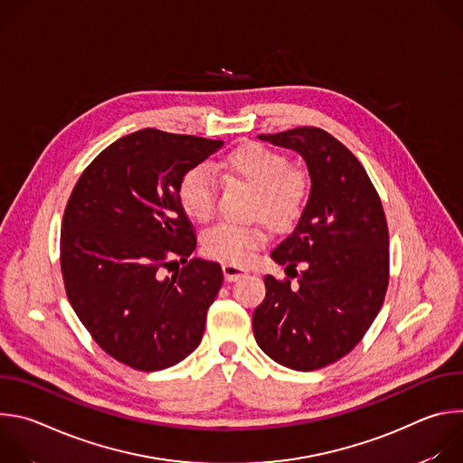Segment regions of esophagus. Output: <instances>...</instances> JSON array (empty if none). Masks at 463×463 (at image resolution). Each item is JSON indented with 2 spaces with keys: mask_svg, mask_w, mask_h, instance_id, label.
Returning a JSON list of instances; mask_svg holds the SVG:
<instances>
[{
  "mask_svg": "<svg viewBox=\"0 0 463 463\" xmlns=\"http://www.w3.org/2000/svg\"><path fill=\"white\" fill-rule=\"evenodd\" d=\"M223 275L229 282H232V280H238L243 275H247V269L238 266V263H223Z\"/></svg>",
  "mask_w": 463,
  "mask_h": 463,
  "instance_id": "obj_1",
  "label": "esophagus"
}]
</instances>
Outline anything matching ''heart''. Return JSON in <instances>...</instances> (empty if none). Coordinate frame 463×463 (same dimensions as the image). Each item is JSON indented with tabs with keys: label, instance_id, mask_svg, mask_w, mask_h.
Wrapping results in <instances>:
<instances>
[{
	"label": "heart",
	"instance_id": "b5f03b06",
	"mask_svg": "<svg viewBox=\"0 0 463 463\" xmlns=\"http://www.w3.org/2000/svg\"><path fill=\"white\" fill-rule=\"evenodd\" d=\"M222 170L245 181L256 190L252 216L261 218L273 229L293 225L307 202L309 183L304 172L289 168V161L269 148L245 145L232 150L223 161ZM216 179L209 166L190 168L179 183V202L184 213L205 222L213 216L216 205ZM266 241L261 225H236L222 222L203 234V249L213 258L245 263L254 250Z\"/></svg>",
	"mask_w": 463,
	"mask_h": 463
}]
</instances>
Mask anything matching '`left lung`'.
I'll return each instance as SVG.
<instances>
[{
	"label": "left lung",
	"instance_id": "8db88e82",
	"mask_svg": "<svg viewBox=\"0 0 463 463\" xmlns=\"http://www.w3.org/2000/svg\"><path fill=\"white\" fill-rule=\"evenodd\" d=\"M297 152L307 168V203L271 258L298 263L297 288L268 275L252 313L258 346L282 366L309 372L345 357L377 317L388 286V227L379 195L355 156L320 128L258 136Z\"/></svg>",
	"mask_w": 463,
	"mask_h": 463
}]
</instances>
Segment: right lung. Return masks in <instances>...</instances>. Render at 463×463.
<instances>
[{
	"instance_id": "right-lung-1",
	"label": "right lung",
	"mask_w": 463,
	"mask_h": 463,
	"mask_svg": "<svg viewBox=\"0 0 463 463\" xmlns=\"http://www.w3.org/2000/svg\"><path fill=\"white\" fill-rule=\"evenodd\" d=\"M222 146L145 128L100 152L71 192L60 236L65 293L122 364L163 370L202 343L223 282L220 263L192 258L172 278L162 268L195 249L179 183Z\"/></svg>"
}]
</instances>
